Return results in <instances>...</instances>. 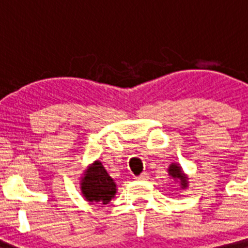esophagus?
Wrapping results in <instances>:
<instances>
[{
	"label": "esophagus",
	"mask_w": 248,
	"mask_h": 248,
	"mask_svg": "<svg viewBox=\"0 0 248 248\" xmlns=\"http://www.w3.org/2000/svg\"><path fill=\"white\" fill-rule=\"evenodd\" d=\"M148 177H149V174H148V172H143V174H140L139 176L135 177V179H137L138 181H143V180H146V179H148Z\"/></svg>",
	"instance_id": "esophagus-1"
}]
</instances>
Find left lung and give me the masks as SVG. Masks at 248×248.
Instances as JSON below:
<instances>
[{
  "label": "left lung",
  "instance_id": "left-lung-1",
  "mask_svg": "<svg viewBox=\"0 0 248 248\" xmlns=\"http://www.w3.org/2000/svg\"><path fill=\"white\" fill-rule=\"evenodd\" d=\"M169 175L174 179L176 183H179L181 185V189H186L187 187V176L184 174L183 169L179 164H171V165L169 166Z\"/></svg>",
  "mask_w": 248,
  "mask_h": 248
}]
</instances>
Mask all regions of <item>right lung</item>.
<instances>
[{"instance_id":"obj_1","label":"right lung","mask_w":248,"mask_h":248,"mask_svg":"<svg viewBox=\"0 0 248 248\" xmlns=\"http://www.w3.org/2000/svg\"><path fill=\"white\" fill-rule=\"evenodd\" d=\"M80 190L85 200L89 202L107 205L117 194V185L102 163L97 160L85 170L80 181Z\"/></svg>"}]
</instances>
